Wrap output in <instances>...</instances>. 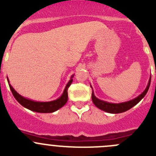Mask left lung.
Instances as JSON below:
<instances>
[{
  "mask_svg": "<svg viewBox=\"0 0 156 156\" xmlns=\"http://www.w3.org/2000/svg\"><path fill=\"white\" fill-rule=\"evenodd\" d=\"M151 83V78H149V81H148V85L145 88V89L144 90L143 92L141 94H139L138 97H136L134 99L130 100V101H126V102H122V103H110L108 102V101H102V100L98 99V98H96L94 96V92L92 91V94H91V99H92L93 103H94V105L97 108H98L99 109L102 110V111L106 112L112 113V114H118V113H122L124 112L128 111L130 108H132V107L137 105L142 98L145 97V95L146 94V93L148 92V90L150 86ZM91 88H92L91 85Z\"/></svg>",
  "mask_w": 156,
  "mask_h": 156,
  "instance_id": "left-lung-1",
  "label": "left lung"
}]
</instances>
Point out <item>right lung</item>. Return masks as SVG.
<instances>
[{"instance_id":"1","label":"right lung","mask_w":156,"mask_h":156,"mask_svg":"<svg viewBox=\"0 0 156 156\" xmlns=\"http://www.w3.org/2000/svg\"><path fill=\"white\" fill-rule=\"evenodd\" d=\"M74 75L71 77V79L68 82L67 85L65 86V90H64L63 93L61 95L60 98H57L56 100L51 101H35L33 100H30L29 98H26L21 94H19L13 88V87L10 85L9 80L8 78V82L9 84V87L11 88V91L12 92L13 95L15 98V99L18 101L20 104L22 106H24L26 108L29 109L30 111L35 112H40V113H51L57 111L62 107H63L65 104H66L67 101H68V89L71 84L72 83V78Z\"/></svg>"}]
</instances>
